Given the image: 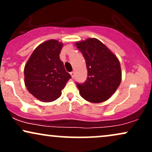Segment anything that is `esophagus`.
Listing matches in <instances>:
<instances>
[{"instance_id":"esophagus-1","label":"esophagus","mask_w":152,"mask_h":152,"mask_svg":"<svg viewBox=\"0 0 152 152\" xmlns=\"http://www.w3.org/2000/svg\"><path fill=\"white\" fill-rule=\"evenodd\" d=\"M70 74H71V77H72V78H74V77H75V73L74 72V71L71 72Z\"/></svg>"}]
</instances>
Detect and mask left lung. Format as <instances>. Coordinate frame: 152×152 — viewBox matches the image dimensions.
<instances>
[{"label":"left lung","mask_w":152,"mask_h":152,"mask_svg":"<svg viewBox=\"0 0 152 152\" xmlns=\"http://www.w3.org/2000/svg\"><path fill=\"white\" fill-rule=\"evenodd\" d=\"M86 61L88 76L83 83H76L82 98L92 103L108 100L121 81L118 59L96 38L76 43Z\"/></svg>","instance_id":"8db88e82"}]
</instances>
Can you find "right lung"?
I'll use <instances>...</instances> for the list:
<instances>
[{
  "instance_id": "right-lung-1",
  "label": "right lung",
  "mask_w": 152,
  "mask_h": 152,
  "mask_svg": "<svg viewBox=\"0 0 152 152\" xmlns=\"http://www.w3.org/2000/svg\"><path fill=\"white\" fill-rule=\"evenodd\" d=\"M63 43L49 40L34 50L24 68V81L29 93L43 102H51L61 95L71 78L59 54Z\"/></svg>"
}]
</instances>
